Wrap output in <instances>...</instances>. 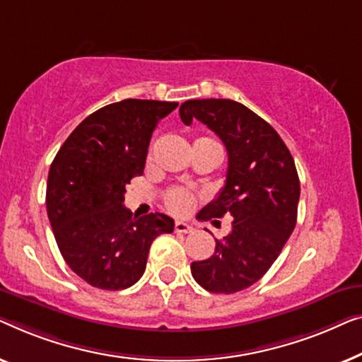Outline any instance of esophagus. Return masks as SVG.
<instances>
[{
  "label": "esophagus",
  "mask_w": 362,
  "mask_h": 362,
  "mask_svg": "<svg viewBox=\"0 0 362 362\" xmlns=\"http://www.w3.org/2000/svg\"><path fill=\"white\" fill-rule=\"evenodd\" d=\"M174 230L177 233H193V226L188 225V223H185V221H175Z\"/></svg>",
  "instance_id": "esophagus-1"
}]
</instances>
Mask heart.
Masks as SVG:
<instances>
[{
    "label": "heart",
    "instance_id": "heart-1",
    "mask_svg": "<svg viewBox=\"0 0 362 362\" xmlns=\"http://www.w3.org/2000/svg\"><path fill=\"white\" fill-rule=\"evenodd\" d=\"M197 142H213V144H216L211 139H198ZM162 198H164V205L167 210L174 213V215H187L197 205V195L185 187L167 188Z\"/></svg>",
    "mask_w": 362,
    "mask_h": 362
}]
</instances>
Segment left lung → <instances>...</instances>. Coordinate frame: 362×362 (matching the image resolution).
<instances>
[{
    "label": "left lung",
    "instance_id": "8db88e82",
    "mask_svg": "<svg viewBox=\"0 0 362 362\" xmlns=\"http://www.w3.org/2000/svg\"><path fill=\"white\" fill-rule=\"evenodd\" d=\"M187 126L206 124L228 151L226 183L198 220L233 216L215 254L192 262V276L213 293H234L256 284L279 257L297 223L300 180L293 157L267 121L233 100H188Z\"/></svg>",
    "mask_w": 362,
    "mask_h": 362
}]
</instances>
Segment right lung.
<instances>
[{"mask_svg":"<svg viewBox=\"0 0 362 362\" xmlns=\"http://www.w3.org/2000/svg\"><path fill=\"white\" fill-rule=\"evenodd\" d=\"M179 103L123 100L72 131L50 165L45 205L69 267L103 290L134 285L159 234L174 231L164 213L136 218L123 205L126 185L142 175L152 131Z\"/></svg>","mask_w":362,"mask_h":362,"instance_id":"right-lung-1","label":"right lung"}]
</instances>
